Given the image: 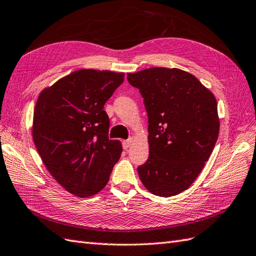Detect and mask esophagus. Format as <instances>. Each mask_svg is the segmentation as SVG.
Returning <instances> with one entry per match:
<instances>
[{"instance_id": "34e87169", "label": "esophagus", "mask_w": 256, "mask_h": 256, "mask_svg": "<svg viewBox=\"0 0 256 256\" xmlns=\"http://www.w3.org/2000/svg\"><path fill=\"white\" fill-rule=\"evenodd\" d=\"M132 142H133V138H128V140H124V142H122L123 148H124V149L130 148V145H132Z\"/></svg>"}]
</instances>
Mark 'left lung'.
<instances>
[{
	"label": "left lung",
	"instance_id": "8db88e82",
	"mask_svg": "<svg viewBox=\"0 0 256 256\" xmlns=\"http://www.w3.org/2000/svg\"><path fill=\"white\" fill-rule=\"evenodd\" d=\"M148 114L149 156L137 168L148 190L172 196L189 188L211 156L220 132L213 93L189 72L149 68L128 74Z\"/></svg>",
	"mask_w": 256,
	"mask_h": 256
}]
</instances>
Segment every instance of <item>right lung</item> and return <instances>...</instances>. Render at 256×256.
Instances as JSON below:
<instances>
[{
    "label": "right lung",
    "instance_id": "add662e5",
    "mask_svg": "<svg viewBox=\"0 0 256 256\" xmlns=\"http://www.w3.org/2000/svg\"><path fill=\"white\" fill-rule=\"evenodd\" d=\"M124 81L123 72L80 69L38 97L32 137L50 175L80 198L100 192L120 159L119 140H109L104 110Z\"/></svg>",
    "mask_w": 256,
    "mask_h": 256
}]
</instances>
